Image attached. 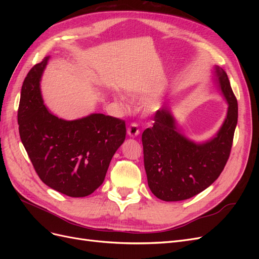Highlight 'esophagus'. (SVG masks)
Returning a JSON list of instances; mask_svg holds the SVG:
<instances>
[{
    "mask_svg": "<svg viewBox=\"0 0 259 259\" xmlns=\"http://www.w3.org/2000/svg\"><path fill=\"white\" fill-rule=\"evenodd\" d=\"M127 134L130 137H137L139 135V128L136 123H132L127 127Z\"/></svg>",
    "mask_w": 259,
    "mask_h": 259,
    "instance_id": "obj_1",
    "label": "esophagus"
}]
</instances>
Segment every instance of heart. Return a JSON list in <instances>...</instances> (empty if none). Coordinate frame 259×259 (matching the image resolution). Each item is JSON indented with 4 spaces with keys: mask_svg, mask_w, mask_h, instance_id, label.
Instances as JSON below:
<instances>
[{
    "mask_svg": "<svg viewBox=\"0 0 259 259\" xmlns=\"http://www.w3.org/2000/svg\"><path fill=\"white\" fill-rule=\"evenodd\" d=\"M117 99H119V100H120V101H121V99H120V98H119V97H117Z\"/></svg>",
    "mask_w": 259,
    "mask_h": 259,
    "instance_id": "1",
    "label": "heart"
}]
</instances>
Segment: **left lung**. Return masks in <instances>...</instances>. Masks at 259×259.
I'll use <instances>...</instances> for the list:
<instances>
[{
    "label": "left lung",
    "instance_id": "obj_1",
    "mask_svg": "<svg viewBox=\"0 0 259 259\" xmlns=\"http://www.w3.org/2000/svg\"><path fill=\"white\" fill-rule=\"evenodd\" d=\"M214 82L228 109L213 137L201 143L188 138L169 106L156 111L153 126L143 133L148 186L160 200L174 202L194 197L215 182L228 161L238 123V101L228 75L218 66L214 67Z\"/></svg>",
    "mask_w": 259,
    "mask_h": 259
}]
</instances>
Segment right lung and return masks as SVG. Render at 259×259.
<instances>
[{"instance_id":"obj_1","label":"right lung","mask_w":259,"mask_h":259,"mask_svg":"<svg viewBox=\"0 0 259 259\" xmlns=\"http://www.w3.org/2000/svg\"><path fill=\"white\" fill-rule=\"evenodd\" d=\"M50 56L23 81L18 108L21 143L42 182L68 197L90 195L104 183L109 164L124 143L123 120L91 113L68 121L44 105L41 79Z\"/></svg>"}]
</instances>
